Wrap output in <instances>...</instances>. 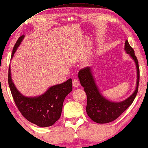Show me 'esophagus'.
<instances>
[{"label":"esophagus","mask_w":148,"mask_h":148,"mask_svg":"<svg viewBox=\"0 0 148 148\" xmlns=\"http://www.w3.org/2000/svg\"><path fill=\"white\" fill-rule=\"evenodd\" d=\"M79 85H80V82L77 79H74L73 80V86L74 87H79Z\"/></svg>","instance_id":"34e87169"}]
</instances>
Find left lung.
<instances>
[{"mask_svg":"<svg viewBox=\"0 0 148 148\" xmlns=\"http://www.w3.org/2000/svg\"><path fill=\"white\" fill-rule=\"evenodd\" d=\"M125 51L134 60L137 69V82L136 90L132 95L124 101L113 103L105 99L95 83L90 67L81 69L78 77L82 87L86 92L87 97V104L86 111L88 116L93 121L99 124H105L112 122L119 118L134 101L138 90L140 82V69L138 61L134 53V50L129 44L128 40L125 42Z\"/></svg>","mask_w":148,"mask_h":148,"instance_id":"obj_1","label":"left lung"}]
</instances>
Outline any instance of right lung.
<instances>
[{
  "label": "right lung",
  "instance_id": "right-lung-1",
  "mask_svg": "<svg viewBox=\"0 0 148 148\" xmlns=\"http://www.w3.org/2000/svg\"><path fill=\"white\" fill-rule=\"evenodd\" d=\"M24 38V35H22L18 39L14 46L11 59ZM8 81L18 109L25 119L40 127L51 126L60 119L65 98L73 89L72 79H69L63 83L49 87L46 92L39 97H24L14 85L11 79L10 65Z\"/></svg>",
  "mask_w": 148,
  "mask_h": 148
}]
</instances>
